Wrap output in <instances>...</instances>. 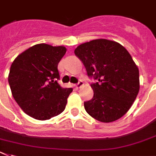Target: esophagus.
<instances>
[{
	"mask_svg": "<svg viewBox=\"0 0 156 156\" xmlns=\"http://www.w3.org/2000/svg\"><path fill=\"white\" fill-rule=\"evenodd\" d=\"M83 84H84V83H83V82H82V81H79L78 84L74 85V87H75L76 89H79L81 87V86H83Z\"/></svg>",
	"mask_w": 156,
	"mask_h": 156,
	"instance_id": "1",
	"label": "esophagus"
}]
</instances>
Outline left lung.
I'll list each match as a JSON object with an SVG mask.
<instances>
[{
    "instance_id": "1",
    "label": "left lung",
    "mask_w": 156,
    "mask_h": 156,
    "mask_svg": "<svg viewBox=\"0 0 156 156\" xmlns=\"http://www.w3.org/2000/svg\"><path fill=\"white\" fill-rule=\"evenodd\" d=\"M74 54L90 77L94 97L84 102L86 111L101 122L118 120L129 110L140 90L139 69L129 51L113 40L98 39L78 46Z\"/></svg>"
}]
</instances>
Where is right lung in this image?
Returning <instances> with one entry per match:
<instances>
[{
	"label": "right lung",
	"instance_id": "right-lung-1",
	"mask_svg": "<svg viewBox=\"0 0 156 156\" xmlns=\"http://www.w3.org/2000/svg\"><path fill=\"white\" fill-rule=\"evenodd\" d=\"M66 52L64 46L39 44L20 54L9 74L12 97L26 114L40 120L59 115L66 108L72 88H62L58 64Z\"/></svg>",
	"mask_w": 156,
	"mask_h": 156
}]
</instances>
